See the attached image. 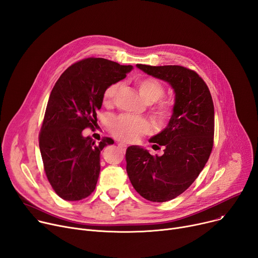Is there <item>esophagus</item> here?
<instances>
[{
    "label": "esophagus",
    "instance_id": "1",
    "mask_svg": "<svg viewBox=\"0 0 258 258\" xmlns=\"http://www.w3.org/2000/svg\"><path fill=\"white\" fill-rule=\"evenodd\" d=\"M117 146H118V148H120L123 151H126V149H127V146L125 144H118Z\"/></svg>",
    "mask_w": 258,
    "mask_h": 258
}]
</instances>
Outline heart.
<instances>
[{
	"label": "heart",
	"mask_w": 258,
	"mask_h": 258,
	"mask_svg": "<svg viewBox=\"0 0 258 258\" xmlns=\"http://www.w3.org/2000/svg\"><path fill=\"white\" fill-rule=\"evenodd\" d=\"M136 86L142 98L147 103L156 102L153 112L160 120L169 119L173 111V103L168 99H160L164 94L163 84L152 77L142 78L136 81ZM120 87L119 82L110 83L106 86L102 95V102L105 106H109L115 99ZM109 131L114 138L120 142L131 143L150 130V126L144 118L131 115H118L110 119L108 124Z\"/></svg>",
	"instance_id": "b5f03b06"
}]
</instances>
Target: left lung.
I'll list each match as a JSON object with an SVG mask.
<instances>
[{"instance_id": "obj_1", "label": "left lung", "mask_w": 258, "mask_h": 258, "mask_svg": "<svg viewBox=\"0 0 258 258\" xmlns=\"http://www.w3.org/2000/svg\"><path fill=\"white\" fill-rule=\"evenodd\" d=\"M155 78L169 82L175 104L164 130L150 140L161 156L131 146L126 151V170L131 184L143 198L170 201L185 191L205 166L214 147L215 108L208 86L195 71L181 66L136 64Z\"/></svg>"}]
</instances>
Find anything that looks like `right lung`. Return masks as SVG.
I'll use <instances>...</instances> for the list:
<instances>
[{
	"instance_id": "add662e5",
	"label": "right lung",
	"mask_w": 258,
	"mask_h": 258,
	"mask_svg": "<svg viewBox=\"0 0 258 258\" xmlns=\"http://www.w3.org/2000/svg\"><path fill=\"white\" fill-rule=\"evenodd\" d=\"M132 66L104 58H85L69 67L55 83L39 132L43 170L55 192L67 201L92 194L100 174V153L112 145L109 138L98 145L82 131L97 124L106 86L126 77Z\"/></svg>"
}]
</instances>
